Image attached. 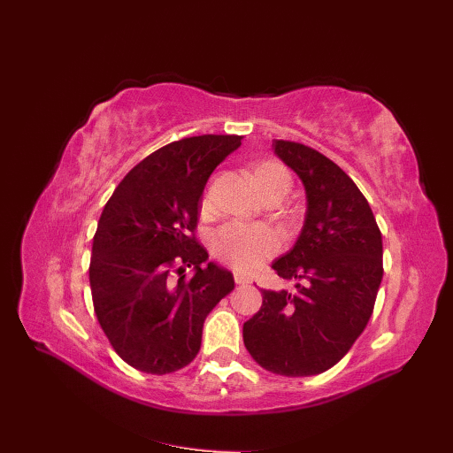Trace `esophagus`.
<instances>
[{
    "label": "esophagus",
    "instance_id": "1",
    "mask_svg": "<svg viewBox=\"0 0 453 453\" xmlns=\"http://www.w3.org/2000/svg\"><path fill=\"white\" fill-rule=\"evenodd\" d=\"M233 280H235V283L237 286H244V283H250L252 280H250L246 274H242V273H235L233 274Z\"/></svg>",
    "mask_w": 453,
    "mask_h": 453
}]
</instances>
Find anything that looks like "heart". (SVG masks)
<instances>
[{
    "mask_svg": "<svg viewBox=\"0 0 453 453\" xmlns=\"http://www.w3.org/2000/svg\"><path fill=\"white\" fill-rule=\"evenodd\" d=\"M252 179L261 196L271 192L288 194L291 188V173L286 165L278 160H261L254 165ZM201 214L211 212L209 190L201 194L199 199ZM281 235L269 226H246L227 224L214 233L211 241L212 254L231 265L237 271H254L257 266L276 256L281 250Z\"/></svg>",
    "mask_w": 453,
    "mask_h": 453,
    "instance_id": "b5f03b06",
    "label": "heart"
}]
</instances>
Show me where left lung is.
Wrapping results in <instances>:
<instances>
[{"mask_svg":"<svg viewBox=\"0 0 453 453\" xmlns=\"http://www.w3.org/2000/svg\"><path fill=\"white\" fill-rule=\"evenodd\" d=\"M273 149L303 179L308 212L295 248L273 263L295 289H263L242 338L266 372L308 377L336 365L370 321L382 237L367 199L338 164L298 142L274 140Z\"/></svg>","mask_w":453,"mask_h":453,"instance_id":"obj_1","label":"left lung"}]
</instances>
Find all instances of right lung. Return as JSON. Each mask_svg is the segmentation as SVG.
<instances>
[{
	"mask_svg": "<svg viewBox=\"0 0 453 453\" xmlns=\"http://www.w3.org/2000/svg\"><path fill=\"white\" fill-rule=\"evenodd\" d=\"M244 136L203 134L160 147L115 188L93 237L89 283L100 328L134 370L165 375L199 353L205 317L235 288L197 242L199 199ZM196 274L186 280L183 269Z\"/></svg>",
	"mask_w": 453,
	"mask_h": 453,
	"instance_id": "add662e5",
	"label": "right lung"
}]
</instances>
